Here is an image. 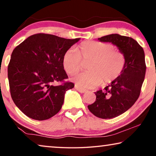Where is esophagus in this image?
<instances>
[{"label":"esophagus","instance_id":"1","mask_svg":"<svg viewBox=\"0 0 156 156\" xmlns=\"http://www.w3.org/2000/svg\"><path fill=\"white\" fill-rule=\"evenodd\" d=\"M74 88H75L76 90H77L78 91H80V92H81V93H84V92H86V91H87L86 89L80 88V87H79L77 85H75V86H74Z\"/></svg>","mask_w":156,"mask_h":156}]
</instances>
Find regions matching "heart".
<instances>
[{
	"instance_id": "b5f03b06",
	"label": "heart",
	"mask_w": 156,
	"mask_h": 156,
	"mask_svg": "<svg viewBox=\"0 0 156 156\" xmlns=\"http://www.w3.org/2000/svg\"><path fill=\"white\" fill-rule=\"evenodd\" d=\"M114 44L99 41H85L77 50L69 48L62 56V65L67 73L75 74L88 62V71L74 75L72 80L82 88H93L112 84L125 69L126 57L121 51L115 50Z\"/></svg>"
}]
</instances>
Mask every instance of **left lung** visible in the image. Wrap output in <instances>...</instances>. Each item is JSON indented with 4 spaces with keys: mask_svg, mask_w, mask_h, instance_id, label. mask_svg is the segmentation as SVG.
Listing matches in <instances>:
<instances>
[{
    "mask_svg": "<svg viewBox=\"0 0 156 156\" xmlns=\"http://www.w3.org/2000/svg\"><path fill=\"white\" fill-rule=\"evenodd\" d=\"M98 40L112 42L126 57L125 69L121 76L103 90L94 92L96 101L88 106L89 110L98 118L112 119L129 109L139 97L146 70L144 50L136 40L119 34Z\"/></svg>",
    "mask_w": 156,
    "mask_h": 156,
    "instance_id": "left-lung-1",
    "label": "left lung"
}]
</instances>
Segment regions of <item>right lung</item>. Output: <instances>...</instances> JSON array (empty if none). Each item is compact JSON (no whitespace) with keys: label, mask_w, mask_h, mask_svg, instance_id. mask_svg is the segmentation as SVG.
Returning <instances> with one entry per match:
<instances>
[{"label":"right lung","mask_w":156,"mask_h":156,"mask_svg":"<svg viewBox=\"0 0 156 156\" xmlns=\"http://www.w3.org/2000/svg\"><path fill=\"white\" fill-rule=\"evenodd\" d=\"M80 38L65 39L45 33L30 36L12 51L8 67L10 95L18 108L30 118L43 121L61 109L65 94L74 87L62 56ZM61 83L57 86L53 83Z\"/></svg>","instance_id":"obj_1"}]
</instances>
